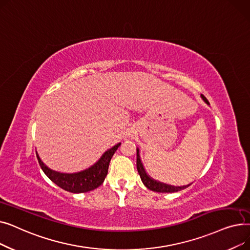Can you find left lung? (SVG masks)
Here are the masks:
<instances>
[{
    "mask_svg": "<svg viewBox=\"0 0 250 250\" xmlns=\"http://www.w3.org/2000/svg\"><path fill=\"white\" fill-rule=\"evenodd\" d=\"M202 98L208 104V99L203 94H202ZM137 169H138V172L141 176V179H142L144 185H145L149 189H151L153 191H156V192H176V191L185 189V188H187L190 186V185H188V186H186V187H171V186L164 185V183H161V182H157V181L153 180L152 178H150L147 175L145 169H144L143 164L141 162L139 150H137Z\"/></svg>",
    "mask_w": 250,
    "mask_h": 250,
    "instance_id": "obj_1",
    "label": "left lung"
}]
</instances>
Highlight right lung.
I'll return each mask as SVG.
<instances>
[{
  "label": "right lung",
  "mask_w": 250,
  "mask_h": 250,
  "mask_svg": "<svg viewBox=\"0 0 250 250\" xmlns=\"http://www.w3.org/2000/svg\"><path fill=\"white\" fill-rule=\"evenodd\" d=\"M120 146L121 143L112 147L107 152H105L96 164H94L87 170H84L82 172H78L74 174H64L52 171V170L47 168L42 163V161L39 158V156L37 154L36 156L38 163L43 170V172L52 182H55L58 187L64 190L73 193H80L93 190L102 185L105 176L107 175L109 162L112 158L113 154Z\"/></svg>",
  "instance_id": "obj_1"
}]
</instances>
